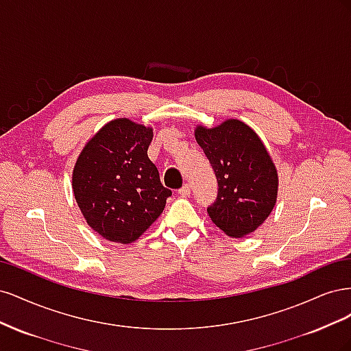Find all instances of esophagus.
Segmentation results:
<instances>
[{
    "label": "esophagus",
    "mask_w": 351,
    "mask_h": 351,
    "mask_svg": "<svg viewBox=\"0 0 351 351\" xmlns=\"http://www.w3.org/2000/svg\"><path fill=\"white\" fill-rule=\"evenodd\" d=\"M178 195L182 197H187L190 195V186L184 184L182 189H178Z\"/></svg>",
    "instance_id": "obj_1"
}]
</instances>
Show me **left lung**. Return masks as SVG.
I'll list each match as a JSON object with an SVG mask.
<instances>
[{
	"label": "left lung",
	"instance_id": "obj_1",
	"mask_svg": "<svg viewBox=\"0 0 351 351\" xmlns=\"http://www.w3.org/2000/svg\"><path fill=\"white\" fill-rule=\"evenodd\" d=\"M196 141L218 180L208 206L214 224L230 237H244L269 217L278 193V174L267 147L247 124L227 120L214 129L197 125Z\"/></svg>",
	"mask_w": 351,
	"mask_h": 351
}]
</instances>
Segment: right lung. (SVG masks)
<instances>
[{"mask_svg":"<svg viewBox=\"0 0 351 351\" xmlns=\"http://www.w3.org/2000/svg\"><path fill=\"white\" fill-rule=\"evenodd\" d=\"M151 127L117 119L84 145L73 169V193L89 227L129 244L162 214L171 190L147 158Z\"/></svg>","mask_w":351,"mask_h":351,"instance_id":"obj_1","label":"right lung"}]
</instances>
